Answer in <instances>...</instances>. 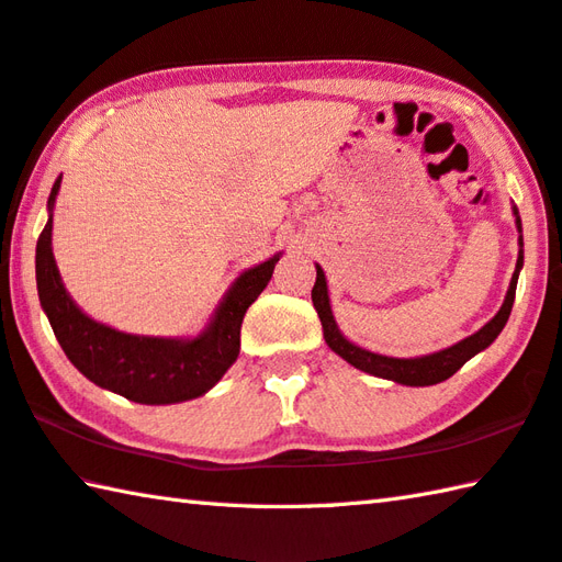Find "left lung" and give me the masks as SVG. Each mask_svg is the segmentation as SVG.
Returning <instances> with one entry per match:
<instances>
[{
	"label": "left lung",
	"mask_w": 562,
	"mask_h": 562,
	"mask_svg": "<svg viewBox=\"0 0 562 562\" xmlns=\"http://www.w3.org/2000/svg\"><path fill=\"white\" fill-rule=\"evenodd\" d=\"M514 216H516L518 231H521V218H518L516 209H514ZM521 265H524V252H518L516 272L512 278V284H508L506 300L492 322L484 324L476 334L467 336L464 341L450 346V349L437 351L430 356H420V359H391V356L371 353V351L361 349V346L351 344L349 339H344V334L339 331V326H336V322H334V314L329 307V294H326V278H324L319 265H316V282L312 288V302H314L316 314H319V319H322L326 344H329V349L334 353H339L344 361H349L359 371L379 375V379L403 383V385H435V383H442L450 379V375H454L469 359H472V356L484 351L486 346L492 344L498 334H502V329L508 322V314H512V307H514L516 282H518V270H521Z\"/></svg>",
	"instance_id": "8db88e82"
}]
</instances>
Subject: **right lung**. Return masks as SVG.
Masks as SVG:
<instances>
[{
	"label": "right lung",
	"mask_w": 562,
	"mask_h": 562,
	"mask_svg": "<svg viewBox=\"0 0 562 562\" xmlns=\"http://www.w3.org/2000/svg\"><path fill=\"white\" fill-rule=\"evenodd\" d=\"M58 187L60 179L50 189L48 209H54ZM50 226L54 218H48L36 243V288L60 349L88 381L142 405L191 401L221 381L238 359L243 316L268 288L280 260V255H272L243 272L196 339H151L110 329L76 307L50 252Z\"/></svg>",
	"instance_id": "add662e5"
}]
</instances>
